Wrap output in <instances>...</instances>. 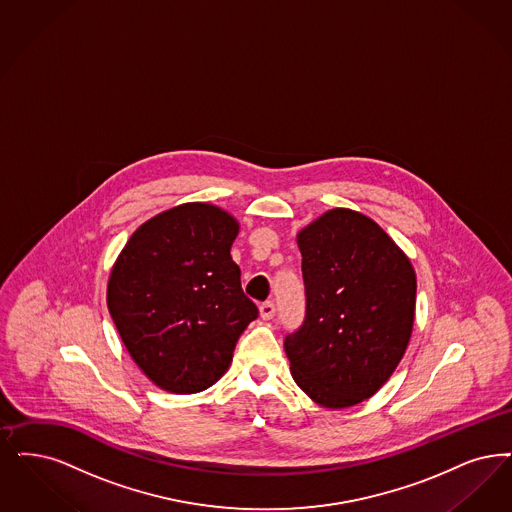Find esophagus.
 <instances>
[{
    "label": "esophagus",
    "mask_w": 512,
    "mask_h": 512,
    "mask_svg": "<svg viewBox=\"0 0 512 512\" xmlns=\"http://www.w3.org/2000/svg\"><path fill=\"white\" fill-rule=\"evenodd\" d=\"M274 312H276V307H274V303H272V301H266V303H263V305L259 307V314H261V318H263V320H270V318H274Z\"/></svg>",
    "instance_id": "obj_1"
}]
</instances>
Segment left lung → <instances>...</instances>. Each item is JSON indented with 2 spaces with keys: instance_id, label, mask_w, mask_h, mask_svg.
<instances>
[{
  "instance_id": "obj_1",
  "label": "left lung",
  "mask_w": 512,
  "mask_h": 512,
  "mask_svg": "<svg viewBox=\"0 0 512 512\" xmlns=\"http://www.w3.org/2000/svg\"><path fill=\"white\" fill-rule=\"evenodd\" d=\"M307 316L286 337L289 369L310 400L356 406L406 354L417 278L408 255L364 213L329 209L297 234Z\"/></svg>"
}]
</instances>
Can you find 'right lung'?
Returning a JSON list of instances; mask_svg holds the SVG:
<instances>
[{
  "mask_svg": "<svg viewBox=\"0 0 512 512\" xmlns=\"http://www.w3.org/2000/svg\"><path fill=\"white\" fill-rule=\"evenodd\" d=\"M238 232L217 205H177L139 226L112 266L106 305L156 387L194 394L215 385L259 316L230 257Z\"/></svg>",
  "mask_w": 512,
  "mask_h": 512,
  "instance_id": "obj_1",
  "label": "right lung"
}]
</instances>
